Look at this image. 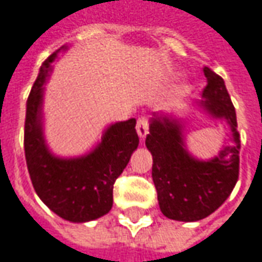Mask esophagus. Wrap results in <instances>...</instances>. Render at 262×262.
I'll return each mask as SVG.
<instances>
[{"instance_id":"1","label":"esophagus","mask_w":262,"mask_h":262,"mask_svg":"<svg viewBox=\"0 0 262 262\" xmlns=\"http://www.w3.org/2000/svg\"><path fill=\"white\" fill-rule=\"evenodd\" d=\"M148 128H149V121L147 117H140L138 121H137V133L138 135L144 138L145 135L148 134Z\"/></svg>"}]
</instances>
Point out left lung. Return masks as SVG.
Segmentation results:
<instances>
[{"label": "left lung", "mask_w": 262, "mask_h": 262, "mask_svg": "<svg viewBox=\"0 0 262 262\" xmlns=\"http://www.w3.org/2000/svg\"><path fill=\"white\" fill-rule=\"evenodd\" d=\"M208 84L203 105L217 118L228 121L232 144L211 161H196L184 148L181 127L165 115H154L145 145L152 154V181L165 217L200 221L218 210L230 196L239 174V134L237 115L224 79L204 67Z\"/></svg>", "instance_id": "obj_1"}]
</instances>
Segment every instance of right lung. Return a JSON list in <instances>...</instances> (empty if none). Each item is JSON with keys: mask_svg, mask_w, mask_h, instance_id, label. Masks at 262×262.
I'll return each instance as SVG.
<instances>
[{"mask_svg": "<svg viewBox=\"0 0 262 262\" xmlns=\"http://www.w3.org/2000/svg\"><path fill=\"white\" fill-rule=\"evenodd\" d=\"M58 51L45 59L28 95L25 160L34 189L42 203L64 220L85 223L111 210L114 183L127 167L140 138L135 131V120L131 118L108 128L100 145L86 157L59 160L48 152L41 131L42 85Z\"/></svg>", "mask_w": 262, "mask_h": 262, "instance_id": "1", "label": "right lung"}]
</instances>
